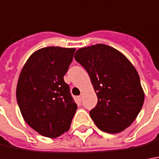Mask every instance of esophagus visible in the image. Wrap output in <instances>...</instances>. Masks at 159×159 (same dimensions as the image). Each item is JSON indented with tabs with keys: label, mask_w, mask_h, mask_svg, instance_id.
<instances>
[{
	"label": "esophagus",
	"mask_w": 159,
	"mask_h": 159,
	"mask_svg": "<svg viewBox=\"0 0 159 159\" xmlns=\"http://www.w3.org/2000/svg\"><path fill=\"white\" fill-rule=\"evenodd\" d=\"M78 99H79L80 101H82V100H83V94H81L79 97H78Z\"/></svg>",
	"instance_id": "34e87169"
}]
</instances>
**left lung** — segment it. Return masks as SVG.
<instances>
[{
  "mask_svg": "<svg viewBox=\"0 0 159 159\" xmlns=\"http://www.w3.org/2000/svg\"><path fill=\"white\" fill-rule=\"evenodd\" d=\"M74 57L87 70L98 96L97 106L89 111L95 125L111 134L129 127L144 101L139 73L131 62L105 44L79 48Z\"/></svg>",
  "mask_w": 159,
  "mask_h": 159,
  "instance_id": "obj_1",
  "label": "left lung"
}]
</instances>
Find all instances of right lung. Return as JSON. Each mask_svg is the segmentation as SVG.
<instances>
[{"label":"right lung","instance_id":"obj_1","mask_svg":"<svg viewBox=\"0 0 159 159\" xmlns=\"http://www.w3.org/2000/svg\"><path fill=\"white\" fill-rule=\"evenodd\" d=\"M75 48L36 50L20 71L16 99L25 122L42 136L56 139L68 131L77 105L63 76Z\"/></svg>","mask_w":159,"mask_h":159}]
</instances>
